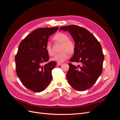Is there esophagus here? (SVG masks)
Masks as SVG:
<instances>
[{
  "mask_svg": "<svg viewBox=\"0 0 120 120\" xmlns=\"http://www.w3.org/2000/svg\"><path fill=\"white\" fill-rule=\"evenodd\" d=\"M61 64H61V63H57V66H60V65H61Z\"/></svg>",
  "mask_w": 120,
  "mask_h": 120,
  "instance_id": "esophagus-1",
  "label": "esophagus"
}]
</instances>
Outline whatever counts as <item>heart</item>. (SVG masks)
<instances>
[{"mask_svg":"<svg viewBox=\"0 0 120 120\" xmlns=\"http://www.w3.org/2000/svg\"><path fill=\"white\" fill-rule=\"evenodd\" d=\"M54 39L56 41L61 43L60 47V52L56 54L55 56L52 59V60L56 61L59 63H62L66 60L69 57V53H72L75 49V43L71 41L68 39V36L62 32L57 34L54 37ZM45 50L49 55L53 56L54 52L52 47L50 43L47 42L45 45Z\"/></svg>","mask_w":120,"mask_h":120,"instance_id":"obj_1","label":"heart"}]
</instances>
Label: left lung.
<instances>
[{"mask_svg":"<svg viewBox=\"0 0 120 120\" xmlns=\"http://www.w3.org/2000/svg\"><path fill=\"white\" fill-rule=\"evenodd\" d=\"M61 30L70 32L75 42L74 53L70 61L81 64L76 67L68 64V81L79 91L88 90L102 72L104 56L101 46L92 33L82 27L71 25L60 27Z\"/></svg>","mask_w":120,"mask_h":120,"instance_id":"8db88e82","label":"left lung"}]
</instances>
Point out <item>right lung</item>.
I'll return each instance as SVG.
<instances>
[{"instance_id": "right-lung-1", "label": "right lung", "mask_w": 120, "mask_h": 120, "mask_svg": "<svg viewBox=\"0 0 120 120\" xmlns=\"http://www.w3.org/2000/svg\"><path fill=\"white\" fill-rule=\"evenodd\" d=\"M59 27L39 28L21 41L15 57L16 71L22 84L29 90L39 93L44 90L52 79V71L56 61H48L49 56L45 45L50 35Z\"/></svg>"}]
</instances>
